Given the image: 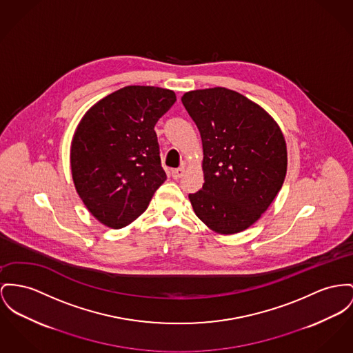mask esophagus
<instances>
[{
	"mask_svg": "<svg viewBox=\"0 0 353 353\" xmlns=\"http://www.w3.org/2000/svg\"><path fill=\"white\" fill-rule=\"evenodd\" d=\"M183 172H185V167H178V168H174L171 174L174 179H179L183 175Z\"/></svg>",
	"mask_w": 353,
	"mask_h": 353,
	"instance_id": "esophagus-1",
	"label": "esophagus"
}]
</instances>
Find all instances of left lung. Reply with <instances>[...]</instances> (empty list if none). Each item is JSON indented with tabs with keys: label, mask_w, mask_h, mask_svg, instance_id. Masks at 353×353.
I'll return each mask as SVG.
<instances>
[{
	"label": "left lung",
	"mask_w": 353,
	"mask_h": 353,
	"mask_svg": "<svg viewBox=\"0 0 353 353\" xmlns=\"http://www.w3.org/2000/svg\"><path fill=\"white\" fill-rule=\"evenodd\" d=\"M203 145L205 183L188 194L196 216L219 234L252 226L286 175V144L277 123L256 103L226 88L182 96Z\"/></svg>",
	"instance_id": "obj_1"
}]
</instances>
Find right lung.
<instances>
[{
	"label": "right lung",
	"mask_w": 353,
	"mask_h": 353,
	"mask_svg": "<svg viewBox=\"0 0 353 353\" xmlns=\"http://www.w3.org/2000/svg\"><path fill=\"white\" fill-rule=\"evenodd\" d=\"M175 101L170 90L130 85L96 103L77 125L73 182L87 209L105 226L130 225L165 182L154 127Z\"/></svg>",
	"instance_id": "obj_1"
}]
</instances>
